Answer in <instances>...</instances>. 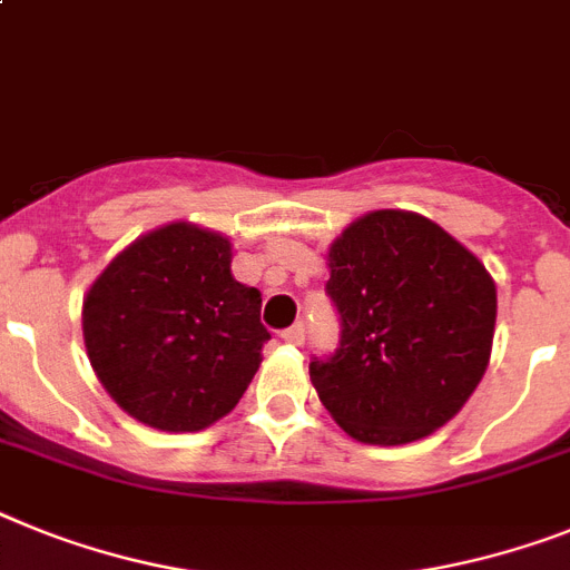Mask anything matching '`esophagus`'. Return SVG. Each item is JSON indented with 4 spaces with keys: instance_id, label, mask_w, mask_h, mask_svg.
Returning a JSON list of instances; mask_svg holds the SVG:
<instances>
[{
    "instance_id": "34e87169",
    "label": "esophagus",
    "mask_w": 570,
    "mask_h": 570,
    "mask_svg": "<svg viewBox=\"0 0 570 570\" xmlns=\"http://www.w3.org/2000/svg\"><path fill=\"white\" fill-rule=\"evenodd\" d=\"M281 338H284L286 344H301L304 342V324H293V327L281 330Z\"/></svg>"
}]
</instances>
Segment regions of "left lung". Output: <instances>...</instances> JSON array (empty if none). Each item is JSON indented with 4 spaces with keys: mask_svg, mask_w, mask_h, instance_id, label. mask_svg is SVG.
<instances>
[{
    "mask_svg": "<svg viewBox=\"0 0 570 570\" xmlns=\"http://www.w3.org/2000/svg\"><path fill=\"white\" fill-rule=\"evenodd\" d=\"M342 338L313 356L318 400L351 438L400 446L455 417L490 362L495 284L438 223L374 212L330 246Z\"/></svg>",
    "mask_w": 570,
    "mask_h": 570,
    "instance_id": "8db88e82",
    "label": "left lung"
}]
</instances>
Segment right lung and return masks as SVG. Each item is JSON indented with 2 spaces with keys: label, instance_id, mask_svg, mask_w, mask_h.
Listing matches in <instances>:
<instances>
[{
  "label": "right lung",
  "instance_id": "add662e5",
  "mask_svg": "<svg viewBox=\"0 0 570 570\" xmlns=\"http://www.w3.org/2000/svg\"><path fill=\"white\" fill-rule=\"evenodd\" d=\"M269 338L261 293L232 275V243L188 223L124 248L83 301L100 385L161 432H199L228 414Z\"/></svg>",
  "mask_w": 570,
  "mask_h": 570
}]
</instances>
